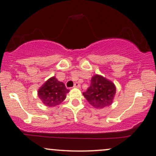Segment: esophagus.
<instances>
[{"mask_svg": "<svg viewBox=\"0 0 156 156\" xmlns=\"http://www.w3.org/2000/svg\"><path fill=\"white\" fill-rule=\"evenodd\" d=\"M73 87L74 88H80V83L78 82H76V83L74 84Z\"/></svg>", "mask_w": 156, "mask_h": 156, "instance_id": "esophagus-1", "label": "esophagus"}]
</instances>
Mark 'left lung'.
I'll use <instances>...</instances> for the list:
<instances>
[{
	"mask_svg": "<svg viewBox=\"0 0 156 156\" xmlns=\"http://www.w3.org/2000/svg\"><path fill=\"white\" fill-rule=\"evenodd\" d=\"M115 94L113 83L100 75H95L91 78L89 88L83 95L94 107L104 109L112 104Z\"/></svg>",
	"mask_w": 156,
	"mask_h": 156,
	"instance_id": "obj_1",
	"label": "left lung"
}]
</instances>
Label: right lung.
<instances>
[{
	"instance_id": "right-lung-1",
	"label": "right lung",
	"mask_w": 156,
	"mask_h": 156,
	"mask_svg": "<svg viewBox=\"0 0 156 156\" xmlns=\"http://www.w3.org/2000/svg\"><path fill=\"white\" fill-rule=\"evenodd\" d=\"M69 90L62 82H60L55 77L48 79L38 90V96L42 103L47 106L59 105L66 99Z\"/></svg>"
}]
</instances>
